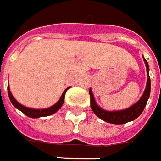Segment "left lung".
I'll return each mask as SVG.
<instances>
[{"label":"left lung","instance_id":"obj_1","mask_svg":"<svg viewBox=\"0 0 161 161\" xmlns=\"http://www.w3.org/2000/svg\"><path fill=\"white\" fill-rule=\"evenodd\" d=\"M143 60H144V63L146 64L147 76H148L146 89L142 97L139 99V101L135 103L131 108L125 109V110H121V111H113V112L106 111L97 105L93 94H92V91L90 89L89 92H90V107H91L92 111L95 113L97 117H99L103 121L110 123V124L123 125V124H125V123H128L130 121L136 119L140 114H142V112L143 111V109L145 108L147 101H148L149 97H150V93H151V79L149 76V65H148V63L145 59L143 58Z\"/></svg>","mask_w":161,"mask_h":161}]
</instances>
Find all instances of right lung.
I'll use <instances>...</instances> for the list:
<instances>
[{"label": "right lung", "mask_w": 161, "mask_h": 161, "mask_svg": "<svg viewBox=\"0 0 161 161\" xmlns=\"http://www.w3.org/2000/svg\"><path fill=\"white\" fill-rule=\"evenodd\" d=\"M64 91L63 95L61 96L59 101L56 104H54L53 106H52L51 108H46V109H33V108H28L22 106L21 104L18 102L16 100L15 98L13 97L12 94L10 93L9 91V88L8 87V95H9V99L10 101L12 103V105L15 107L16 108H18L19 110H20L23 114H25L26 115H28L29 117H32V118H36V117H42V116H48V115H51V114H54L56 111H58L59 109L61 108V107L63 106L64 104V97H65V93H66V90Z\"/></svg>", "instance_id": "right-lung-1"}]
</instances>
